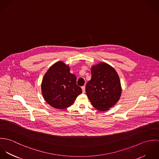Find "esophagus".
Instances as JSON below:
<instances>
[{"label": "esophagus", "mask_w": 159, "mask_h": 159, "mask_svg": "<svg viewBox=\"0 0 159 159\" xmlns=\"http://www.w3.org/2000/svg\"><path fill=\"white\" fill-rule=\"evenodd\" d=\"M81 88H82V90H83V93H84V92H85V88H86L85 86H82V87H81Z\"/></svg>", "instance_id": "1"}]
</instances>
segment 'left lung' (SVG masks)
Segmentation results:
<instances>
[{
    "instance_id": "obj_1",
    "label": "left lung",
    "mask_w": 159,
    "mask_h": 159,
    "mask_svg": "<svg viewBox=\"0 0 159 159\" xmlns=\"http://www.w3.org/2000/svg\"><path fill=\"white\" fill-rule=\"evenodd\" d=\"M92 78L86 86V92L93 107L107 111L114 106L121 95L119 77L114 68L102 62L91 68Z\"/></svg>"
}]
</instances>
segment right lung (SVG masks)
I'll return each instance as SVG.
<instances>
[{
	"instance_id": "right-lung-1",
	"label": "right lung",
	"mask_w": 159,
	"mask_h": 159,
	"mask_svg": "<svg viewBox=\"0 0 159 159\" xmlns=\"http://www.w3.org/2000/svg\"><path fill=\"white\" fill-rule=\"evenodd\" d=\"M42 92L46 102L56 109L71 106L82 93L76 84V77L62 61L53 64L46 71L42 83Z\"/></svg>"
}]
</instances>
